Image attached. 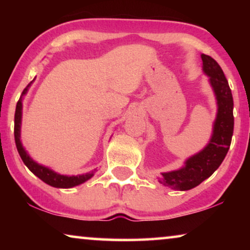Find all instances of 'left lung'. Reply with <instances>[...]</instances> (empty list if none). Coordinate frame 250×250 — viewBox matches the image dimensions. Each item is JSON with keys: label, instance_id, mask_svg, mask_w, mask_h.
<instances>
[{"label": "left lung", "instance_id": "obj_1", "mask_svg": "<svg viewBox=\"0 0 250 250\" xmlns=\"http://www.w3.org/2000/svg\"><path fill=\"white\" fill-rule=\"evenodd\" d=\"M204 71L209 76L211 87L217 100V116L215 119L213 135L206 148L186 162V166L173 172L163 173L164 186L186 191L199 186L216 170L230 149L233 135V98L228 80L216 61L209 56L201 54Z\"/></svg>", "mask_w": 250, "mask_h": 250}]
</instances>
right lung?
Returning a JSON list of instances; mask_svg holds the SVG:
<instances>
[{
    "instance_id": "1",
    "label": "right lung",
    "mask_w": 250,
    "mask_h": 250,
    "mask_svg": "<svg viewBox=\"0 0 250 250\" xmlns=\"http://www.w3.org/2000/svg\"><path fill=\"white\" fill-rule=\"evenodd\" d=\"M32 83L33 82H30V83L25 87V90L22 91L21 97H20L19 101L17 102L16 114H15V141H16L17 150H18L23 164L28 167L30 172L35 174L39 179H41L43 182H45L51 187L63 188V189H67V188H73L75 186H78V184L84 183L85 181H87L88 179H91V177L93 176L94 172L85 174V175H77V176L60 175V174L54 173L53 170L46 168V167H44L42 165H39V164L34 162V160L27 155L25 149L22 148L21 142H20V124H21V107H22L21 100H22V95L26 94L27 90H28V87L30 86V84Z\"/></svg>"
}]
</instances>
